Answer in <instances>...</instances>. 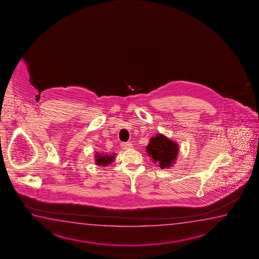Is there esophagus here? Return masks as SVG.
Wrapping results in <instances>:
<instances>
[{"instance_id":"34e87169","label":"esophagus","mask_w":259,"mask_h":259,"mask_svg":"<svg viewBox=\"0 0 259 259\" xmlns=\"http://www.w3.org/2000/svg\"><path fill=\"white\" fill-rule=\"evenodd\" d=\"M121 147L123 150H129V149H131L133 147V144L131 143H123V144H121Z\"/></svg>"}]
</instances>
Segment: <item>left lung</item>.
Masks as SVG:
<instances>
[{"label": "left lung", "instance_id": "1", "mask_svg": "<svg viewBox=\"0 0 259 259\" xmlns=\"http://www.w3.org/2000/svg\"><path fill=\"white\" fill-rule=\"evenodd\" d=\"M148 155L161 168L172 167L179 154V145L161 134L151 137L146 147Z\"/></svg>", "mask_w": 259, "mask_h": 259}]
</instances>
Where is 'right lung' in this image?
Wrapping results in <instances>:
<instances>
[{
  "mask_svg": "<svg viewBox=\"0 0 259 259\" xmlns=\"http://www.w3.org/2000/svg\"><path fill=\"white\" fill-rule=\"evenodd\" d=\"M115 153L112 154H104L97 152L95 154L96 165L101 167H107L109 164L112 163L115 160Z\"/></svg>",
  "mask_w": 259,
  "mask_h": 259,
  "instance_id": "right-lung-1",
  "label": "right lung"
}]
</instances>
